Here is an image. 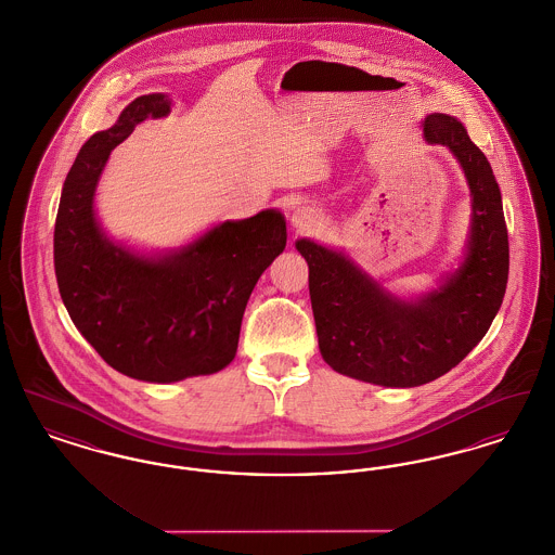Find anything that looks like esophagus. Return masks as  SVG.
Segmentation results:
<instances>
[{"instance_id":"1","label":"esophagus","mask_w":555,"mask_h":555,"mask_svg":"<svg viewBox=\"0 0 555 555\" xmlns=\"http://www.w3.org/2000/svg\"><path fill=\"white\" fill-rule=\"evenodd\" d=\"M320 220L317 210H312L310 206H301L297 210L293 211L291 216V224L297 229V231H310L312 227H317V222Z\"/></svg>"}]
</instances>
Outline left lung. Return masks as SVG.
Wrapping results in <instances>:
<instances>
[{
	"mask_svg": "<svg viewBox=\"0 0 555 555\" xmlns=\"http://www.w3.org/2000/svg\"><path fill=\"white\" fill-rule=\"evenodd\" d=\"M424 139L451 150L473 193V231L464 264L421 301L385 293L345 256L299 238L310 268V299L324 362L383 387H418L457 366L502 308L509 245L502 193L489 159L460 120L430 114Z\"/></svg>",
	"mask_w": 555,
	"mask_h": 555,
	"instance_id": "left-lung-1",
	"label": "left lung"
}]
</instances>
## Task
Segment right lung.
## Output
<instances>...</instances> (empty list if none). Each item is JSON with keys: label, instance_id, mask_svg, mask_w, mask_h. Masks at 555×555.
I'll list each match as a JSON object with an SVG mask.
<instances>
[{"label": "right lung", "instance_id": "1", "mask_svg": "<svg viewBox=\"0 0 555 555\" xmlns=\"http://www.w3.org/2000/svg\"><path fill=\"white\" fill-rule=\"evenodd\" d=\"M162 93L141 95L118 122L80 147L60 197L53 266L62 301L80 335L131 378L175 383L233 362L247 299L285 249L281 211L222 222L166 258L114 245L93 216V193L112 150L147 116H166Z\"/></svg>", "mask_w": 555, "mask_h": 555}]
</instances>
